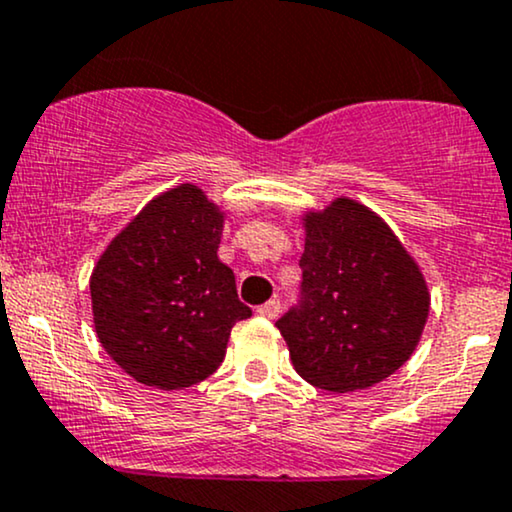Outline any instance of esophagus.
<instances>
[{"label":"esophagus","instance_id":"esophagus-1","mask_svg":"<svg viewBox=\"0 0 512 512\" xmlns=\"http://www.w3.org/2000/svg\"><path fill=\"white\" fill-rule=\"evenodd\" d=\"M279 312H281V303L276 298L257 307V315L264 317V319H276V317H279Z\"/></svg>","mask_w":512,"mask_h":512}]
</instances>
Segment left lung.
<instances>
[{
	"label": "left lung",
	"mask_w": 512,
	"mask_h": 512,
	"mask_svg": "<svg viewBox=\"0 0 512 512\" xmlns=\"http://www.w3.org/2000/svg\"><path fill=\"white\" fill-rule=\"evenodd\" d=\"M303 226L300 303L276 326L307 384L369 389L415 353L429 317L427 281L389 224L350 197L307 212Z\"/></svg>",
	"instance_id": "1"
}]
</instances>
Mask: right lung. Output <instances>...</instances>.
Instances as JSON below:
<instances>
[{"instance_id": "add662e5", "label": "right lung", "mask_w": 512, "mask_h": 512, "mask_svg": "<svg viewBox=\"0 0 512 512\" xmlns=\"http://www.w3.org/2000/svg\"><path fill=\"white\" fill-rule=\"evenodd\" d=\"M221 231L219 205L181 183L147 202L92 269L97 338L140 384H200L224 362L233 324L252 315L217 257Z\"/></svg>"}]
</instances>
